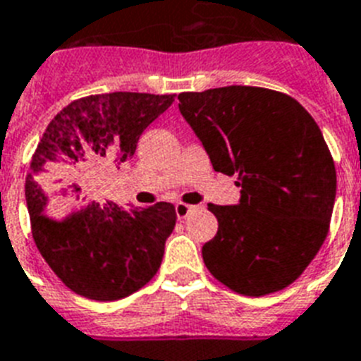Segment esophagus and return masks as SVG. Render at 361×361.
I'll list each match as a JSON object with an SVG mask.
<instances>
[{
  "mask_svg": "<svg viewBox=\"0 0 361 361\" xmlns=\"http://www.w3.org/2000/svg\"><path fill=\"white\" fill-rule=\"evenodd\" d=\"M197 207H193V204H186V202H177L175 204V214H177L178 219H184V217L190 216V212H193Z\"/></svg>",
  "mask_w": 361,
  "mask_h": 361,
  "instance_id": "34e87169",
  "label": "esophagus"
}]
</instances>
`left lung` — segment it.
I'll return each instance as SVG.
<instances>
[{"label":"left lung","instance_id":"8db88e82","mask_svg":"<svg viewBox=\"0 0 361 361\" xmlns=\"http://www.w3.org/2000/svg\"><path fill=\"white\" fill-rule=\"evenodd\" d=\"M178 110L214 169L241 188L236 204H208L219 225L202 245L208 271L252 297L290 286L323 245L336 201L334 162L314 118L258 86L184 92Z\"/></svg>","mask_w":361,"mask_h":361}]
</instances>
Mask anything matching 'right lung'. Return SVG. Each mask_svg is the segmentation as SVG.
Instances as JSON below:
<instances>
[{
    "instance_id": "1",
    "label": "right lung",
    "mask_w": 361,
    "mask_h": 361,
    "mask_svg": "<svg viewBox=\"0 0 361 361\" xmlns=\"http://www.w3.org/2000/svg\"><path fill=\"white\" fill-rule=\"evenodd\" d=\"M175 95L112 92L59 112L32 154L25 180L32 238L71 291L118 300L147 284L162 264L177 214L171 202L125 208L99 202L103 177L133 159L140 134Z\"/></svg>"
}]
</instances>
